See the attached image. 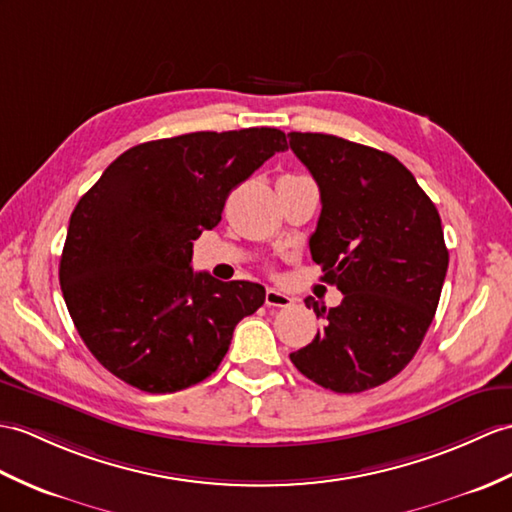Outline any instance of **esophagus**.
<instances>
[{
    "label": "esophagus",
    "instance_id": "1",
    "mask_svg": "<svg viewBox=\"0 0 512 512\" xmlns=\"http://www.w3.org/2000/svg\"><path fill=\"white\" fill-rule=\"evenodd\" d=\"M294 303V299L290 294H285L277 288H268L266 290V305L268 307H290Z\"/></svg>",
    "mask_w": 512,
    "mask_h": 512
}]
</instances>
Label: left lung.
<instances>
[{"mask_svg": "<svg viewBox=\"0 0 512 512\" xmlns=\"http://www.w3.org/2000/svg\"><path fill=\"white\" fill-rule=\"evenodd\" d=\"M288 137L323 202L312 259L344 294L329 310L307 296L323 329L290 360L334 392L386 384L419 351L441 299L449 264L441 216L392 154L336 135Z\"/></svg>", "mask_w": 512, "mask_h": 512, "instance_id": "1", "label": "left lung"}]
</instances>
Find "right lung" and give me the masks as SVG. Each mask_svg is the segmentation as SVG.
Masks as SVG:
<instances>
[{
  "label": "right lung",
  "instance_id": "add662e5",
  "mask_svg": "<svg viewBox=\"0 0 512 512\" xmlns=\"http://www.w3.org/2000/svg\"><path fill=\"white\" fill-rule=\"evenodd\" d=\"M279 128L189 133L120 154L69 218L61 290L82 342L106 371L146 392L207 379L264 285L192 270V246L222 220L231 189L275 152Z\"/></svg>",
  "mask_w": 512,
  "mask_h": 512
}]
</instances>
